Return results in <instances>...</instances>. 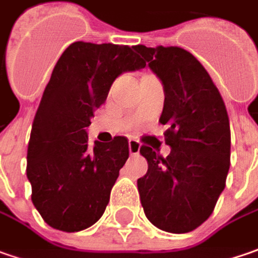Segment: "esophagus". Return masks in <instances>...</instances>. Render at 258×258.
Returning <instances> with one entry per match:
<instances>
[{"label":"esophagus","mask_w":258,"mask_h":258,"mask_svg":"<svg viewBox=\"0 0 258 258\" xmlns=\"http://www.w3.org/2000/svg\"><path fill=\"white\" fill-rule=\"evenodd\" d=\"M140 143L137 140H130L128 141V150L131 156H139L140 153Z\"/></svg>","instance_id":"obj_1"}]
</instances>
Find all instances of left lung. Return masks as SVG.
<instances>
[{"label": "left lung", "instance_id": "left-lung-1", "mask_svg": "<svg viewBox=\"0 0 258 258\" xmlns=\"http://www.w3.org/2000/svg\"><path fill=\"white\" fill-rule=\"evenodd\" d=\"M163 85L160 117L169 125L162 157L143 146L149 163L137 180L144 214L154 227L185 234L204 224L225 187L230 169L231 133L227 108L209 73L180 47L134 46Z\"/></svg>", "mask_w": 258, "mask_h": 258}]
</instances>
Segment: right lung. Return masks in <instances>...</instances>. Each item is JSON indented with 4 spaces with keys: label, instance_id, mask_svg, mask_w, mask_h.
I'll return each instance as SVG.
<instances>
[{
    "label": "right lung",
    "instance_id": "obj_1",
    "mask_svg": "<svg viewBox=\"0 0 258 258\" xmlns=\"http://www.w3.org/2000/svg\"><path fill=\"white\" fill-rule=\"evenodd\" d=\"M134 47L75 41L63 51L33 121L27 150L31 201L51 228L75 232L102 217L128 140L88 143L86 127L121 73L146 62Z\"/></svg>",
    "mask_w": 258,
    "mask_h": 258
}]
</instances>
